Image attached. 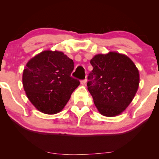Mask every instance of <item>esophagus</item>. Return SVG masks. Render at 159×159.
Here are the masks:
<instances>
[{
    "mask_svg": "<svg viewBox=\"0 0 159 159\" xmlns=\"http://www.w3.org/2000/svg\"><path fill=\"white\" fill-rule=\"evenodd\" d=\"M81 84L82 85H86V84H87V79L82 80V81H81Z\"/></svg>",
    "mask_w": 159,
    "mask_h": 159,
    "instance_id": "obj_1",
    "label": "esophagus"
}]
</instances>
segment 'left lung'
<instances>
[{
  "mask_svg": "<svg viewBox=\"0 0 159 159\" xmlns=\"http://www.w3.org/2000/svg\"><path fill=\"white\" fill-rule=\"evenodd\" d=\"M87 89L96 108L106 116H117L132 102L139 86L138 69L125 54L110 52L90 61Z\"/></svg>",
  "mask_w": 159,
  "mask_h": 159,
  "instance_id": "1",
  "label": "left lung"
}]
</instances>
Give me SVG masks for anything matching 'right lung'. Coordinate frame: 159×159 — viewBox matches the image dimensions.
<instances>
[{"label":"right lung","instance_id":"right-lung-1","mask_svg":"<svg viewBox=\"0 0 159 159\" xmlns=\"http://www.w3.org/2000/svg\"><path fill=\"white\" fill-rule=\"evenodd\" d=\"M73 69V61L57 51H44L27 62L23 71L24 90L37 110L47 114L63 110L80 84L71 76Z\"/></svg>","mask_w":159,"mask_h":159}]
</instances>
